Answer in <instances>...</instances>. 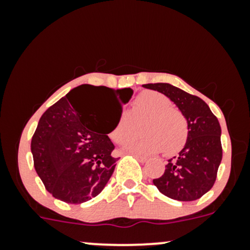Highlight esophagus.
Returning <instances> with one entry per match:
<instances>
[{"instance_id": "obj_1", "label": "esophagus", "mask_w": 250, "mask_h": 250, "mask_svg": "<svg viewBox=\"0 0 250 250\" xmlns=\"http://www.w3.org/2000/svg\"><path fill=\"white\" fill-rule=\"evenodd\" d=\"M133 156L135 157V159H137V160H139L140 162H142V163H145L146 161H147V157H145V156H141V155L133 154Z\"/></svg>"}]
</instances>
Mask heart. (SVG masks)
<instances>
[{"label":"heart","mask_w":250,"mask_h":250,"mask_svg":"<svg viewBox=\"0 0 250 250\" xmlns=\"http://www.w3.org/2000/svg\"><path fill=\"white\" fill-rule=\"evenodd\" d=\"M142 121L141 133L145 135L128 140L123 149L142 155L162 150L167 156H173L185 148L189 137L187 117L174 107L169 97L153 90L142 91L136 96L131 114H120L110 133L111 140L123 143L136 133L137 123Z\"/></svg>","instance_id":"b5f03b06"}]
</instances>
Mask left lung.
<instances>
[{
	"instance_id": "obj_1",
	"label": "left lung",
	"mask_w": 250,
	"mask_h": 250,
	"mask_svg": "<svg viewBox=\"0 0 250 250\" xmlns=\"http://www.w3.org/2000/svg\"><path fill=\"white\" fill-rule=\"evenodd\" d=\"M143 87L169 97L185 114L189 125V137L185 148L179 156L168 160L165 173L153 180L154 185L170 199H200L214 186L222 160L219 120L202 99L169 83H148Z\"/></svg>"
}]
</instances>
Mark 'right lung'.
I'll list each match as a JSON object with an SVG mask.
<instances>
[{
	"label": "right lung",
	"instance_id": "obj_1",
	"mask_svg": "<svg viewBox=\"0 0 250 250\" xmlns=\"http://www.w3.org/2000/svg\"><path fill=\"white\" fill-rule=\"evenodd\" d=\"M88 92L116 100L123 92L125 100L114 111L89 103ZM131 94L130 88L82 84L45 110L31 139V153L37 175L55 199L79 205L105 187L119 160L111 154L115 146L108 134Z\"/></svg>",
	"mask_w": 250,
	"mask_h": 250
}]
</instances>
